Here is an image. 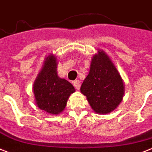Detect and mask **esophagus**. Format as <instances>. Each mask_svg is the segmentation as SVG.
Instances as JSON below:
<instances>
[{"label":"esophagus","instance_id":"34e87169","mask_svg":"<svg viewBox=\"0 0 152 152\" xmlns=\"http://www.w3.org/2000/svg\"><path fill=\"white\" fill-rule=\"evenodd\" d=\"M73 85L74 86H75V88L77 90H79L80 89V88H81V82L79 81H75L73 82Z\"/></svg>","mask_w":152,"mask_h":152}]
</instances>
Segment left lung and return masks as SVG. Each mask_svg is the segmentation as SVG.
I'll return each mask as SVG.
<instances>
[{
	"instance_id": "left-lung-1",
	"label": "left lung",
	"mask_w": 152,
	"mask_h": 152,
	"mask_svg": "<svg viewBox=\"0 0 152 152\" xmlns=\"http://www.w3.org/2000/svg\"><path fill=\"white\" fill-rule=\"evenodd\" d=\"M81 92L96 114L111 113L122 101L124 84L118 71L103 50H98L91 62L90 71Z\"/></svg>"
}]
</instances>
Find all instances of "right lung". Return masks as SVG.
Listing matches in <instances>:
<instances>
[{"label":"right lung","mask_w":152,"mask_h":152,"mask_svg":"<svg viewBox=\"0 0 152 152\" xmlns=\"http://www.w3.org/2000/svg\"><path fill=\"white\" fill-rule=\"evenodd\" d=\"M56 56L53 54L47 56L33 85L36 104L50 115L63 111L70 95L75 91L69 81L58 76Z\"/></svg>","instance_id":"1"}]
</instances>
